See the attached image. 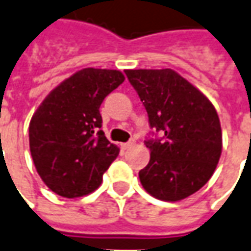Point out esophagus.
Segmentation results:
<instances>
[{"mask_svg": "<svg viewBox=\"0 0 251 251\" xmlns=\"http://www.w3.org/2000/svg\"><path fill=\"white\" fill-rule=\"evenodd\" d=\"M133 145H134V141L131 140V141H129V143L121 144V148H122V150H124V151H126V150H129V148H131Z\"/></svg>", "mask_w": 251, "mask_h": 251, "instance_id": "esophagus-1", "label": "esophagus"}]
</instances>
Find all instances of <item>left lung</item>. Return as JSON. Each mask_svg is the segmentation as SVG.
Masks as SVG:
<instances>
[{"mask_svg":"<svg viewBox=\"0 0 251 251\" xmlns=\"http://www.w3.org/2000/svg\"><path fill=\"white\" fill-rule=\"evenodd\" d=\"M162 140L145 141L148 166L138 176L151 196L180 201L204 186L222 155V127L213 104L173 69L125 71Z\"/></svg>","mask_w":251,"mask_h":251,"instance_id":"obj_1","label":"left lung"}]
</instances>
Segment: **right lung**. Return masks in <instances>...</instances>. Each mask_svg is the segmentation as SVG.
<instances>
[{
  "instance_id": "add662e5",
  "label": "right lung",
  "mask_w": 251,
  "mask_h": 251,
  "mask_svg": "<svg viewBox=\"0 0 251 251\" xmlns=\"http://www.w3.org/2000/svg\"><path fill=\"white\" fill-rule=\"evenodd\" d=\"M120 71L85 68L66 78L40 103L29 122V151L49 189L66 199L89 194L120 148L108 141L99 111L124 83Z\"/></svg>"
}]
</instances>
